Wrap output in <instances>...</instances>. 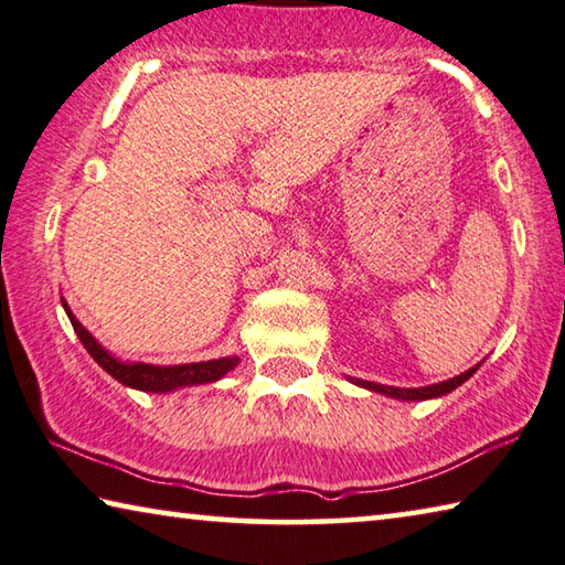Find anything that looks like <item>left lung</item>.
<instances>
[{"label":"left lung","instance_id":"left-lung-1","mask_svg":"<svg viewBox=\"0 0 565 565\" xmlns=\"http://www.w3.org/2000/svg\"><path fill=\"white\" fill-rule=\"evenodd\" d=\"M476 370H478V365L466 370V373H460L456 377H450V381H443V383H436V385H425V387H391V385L367 383V381H353V383L360 385V387H367V391H373V393L397 397V401H428V397H440V395H446L450 391H456V387L463 385L468 377L476 373Z\"/></svg>","mask_w":565,"mask_h":565}]
</instances>
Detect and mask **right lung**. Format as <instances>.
I'll list each match as a JSON object with an SVG mask.
<instances>
[{
    "label": "right lung",
    "mask_w": 565,
    "mask_h": 565,
    "mask_svg": "<svg viewBox=\"0 0 565 565\" xmlns=\"http://www.w3.org/2000/svg\"><path fill=\"white\" fill-rule=\"evenodd\" d=\"M62 305H64V312H67L74 332H77L79 343L87 348V353L95 358V363L102 370H107L115 381H119L127 387H135V391L170 393V391H178V387H188V385L215 383L239 363L237 355L205 360V363H184V365H164V367L150 365V363H122V360L109 355L107 350L102 348L95 338H92V332L72 316L67 302L62 300Z\"/></svg>",
    "instance_id": "add662e5"
}]
</instances>
